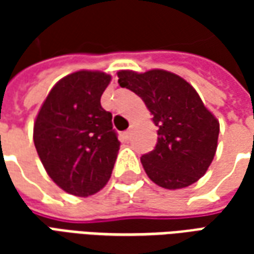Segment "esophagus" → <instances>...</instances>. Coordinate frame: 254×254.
Instances as JSON below:
<instances>
[{"label": "esophagus", "instance_id": "esophagus-1", "mask_svg": "<svg viewBox=\"0 0 254 254\" xmlns=\"http://www.w3.org/2000/svg\"><path fill=\"white\" fill-rule=\"evenodd\" d=\"M124 136H125V138H127V140H129V138H130V136H132V130H130V129H127V132L124 133Z\"/></svg>", "mask_w": 254, "mask_h": 254}]
</instances>
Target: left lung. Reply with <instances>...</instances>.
Instances as JSON below:
<instances>
[{"label": "left lung", "instance_id": "1", "mask_svg": "<svg viewBox=\"0 0 254 254\" xmlns=\"http://www.w3.org/2000/svg\"><path fill=\"white\" fill-rule=\"evenodd\" d=\"M118 84L144 100L158 127L155 149L141 156L151 181L165 189H181L198 181L216 152L219 122L196 89L162 69L120 70Z\"/></svg>", "mask_w": 254, "mask_h": 254}]
</instances>
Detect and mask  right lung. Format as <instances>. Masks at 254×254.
<instances>
[{"mask_svg": "<svg viewBox=\"0 0 254 254\" xmlns=\"http://www.w3.org/2000/svg\"><path fill=\"white\" fill-rule=\"evenodd\" d=\"M111 76L78 70L61 78L34 125L36 152L47 174L66 193L87 197L110 180L120 149L110 111L100 98Z\"/></svg>", "mask_w": 254, "mask_h": 254, "instance_id": "add662e5", "label": "right lung"}]
</instances>
